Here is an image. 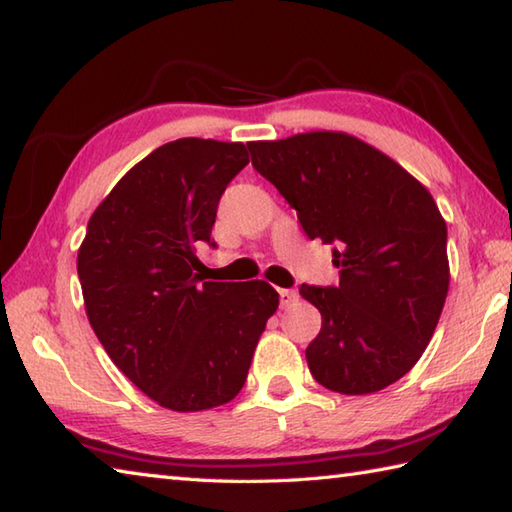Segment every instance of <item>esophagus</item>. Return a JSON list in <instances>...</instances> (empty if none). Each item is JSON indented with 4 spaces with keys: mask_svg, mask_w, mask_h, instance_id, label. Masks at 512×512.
<instances>
[{
    "mask_svg": "<svg viewBox=\"0 0 512 512\" xmlns=\"http://www.w3.org/2000/svg\"><path fill=\"white\" fill-rule=\"evenodd\" d=\"M278 294H281L283 307H292L298 301V294L294 292V289H278Z\"/></svg>",
    "mask_w": 512,
    "mask_h": 512,
    "instance_id": "1",
    "label": "esophagus"
}]
</instances>
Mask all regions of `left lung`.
<instances>
[{
    "label": "left lung",
    "mask_w": 512,
    "mask_h": 512,
    "mask_svg": "<svg viewBox=\"0 0 512 512\" xmlns=\"http://www.w3.org/2000/svg\"><path fill=\"white\" fill-rule=\"evenodd\" d=\"M247 147L305 234L339 247V285H301L323 318L305 350L312 376L341 394L388 388L421 359L448 296V229L435 198L399 162L343 131Z\"/></svg>",
    "instance_id": "8db88e82"
}]
</instances>
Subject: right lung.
I'll list each match as a JSON object with an SVG mask.
<instances>
[{
    "instance_id": "1",
    "label": "right lung",
    "mask_w": 512,
    "mask_h": 512,
    "mask_svg": "<svg viewBox=\"0 0 512 512\" xmlns=\"http://www.w3.org/2000/svg\"><path fill=\"white\" fill-rule=\"evenodd\" d=\"M243 142L180 138L120 178L89 218L77 252L84 307L111 361L162 408L200 412L231 401L278 310L265 281L194 274Z\"/></svg>"
}]
</instances>
